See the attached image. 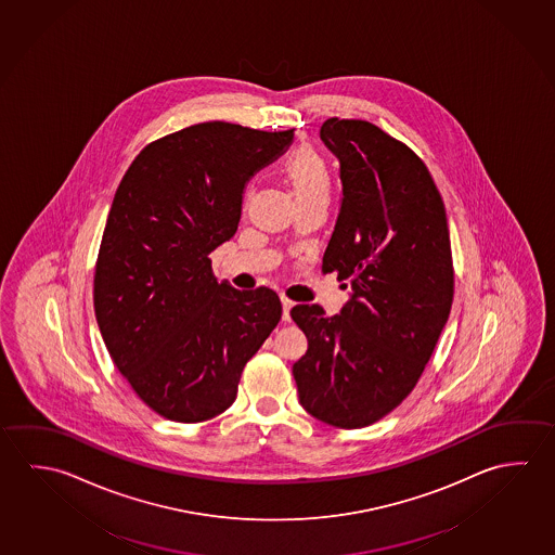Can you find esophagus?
Returning <instances> with one entry per match:
<instances>
[{
	"label": "esophagus",
	"instance_id": "obj_1",
	"mask_svg": "<svg viewBox=\"0 0 555 555\" xmlns=\"http://www.w3.org/2000/svg\"><path fill=\"white\" fill-rule=\"evenodd\" d=\"M281 301H282V320L288 321V320H291V310H292V306H294V301L288 300V298H284V296H282Z\"/></svg>",
	"mask_w": 555,
	"mask_h": 555
}]
</instances>
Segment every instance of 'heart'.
<instances>
[{"mask_svg": "<svg viewBox=\"0 0 555 555\" xmlns=\"http://www.w3.org/2000/svg\"><path fill=\"white\" fill-rule=\"evenodd\" d=\"M286 177L291 181L292 193L296 201H310L315 196L330 193V167L325 159L311 147L298 150L286 167Z\"/></svg>", "mask_w": 555, "mask_h": 555, "instance_id": "1", "label": "heart"}]
</instances>
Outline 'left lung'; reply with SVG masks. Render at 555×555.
Returning a JSON list of instances; mask_svg holds the SVG:
<instances>
[{"instance_id": "8db88e82", "label": "left lung", "mask_w": 555, "mask_h": 555, "mask_svg": "<svg viewBox=\"0 0 555 555\" xmlns=\"http://www.w3.org/2000/svg\"><path fill=\"white\" fill-rule=\"evenodd\" d=\"M340 206L323 273L350 286L339 313L300 304L308 350L292 374L301 408L331 427H369L415 388L454 296L447 210L425 164L366 120L327 118Z\"/></svg>"}]
</instances>
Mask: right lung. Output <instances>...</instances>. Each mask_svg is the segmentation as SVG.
I'll return each instance as SVG.
<instances>
[{"label":"right lung","instance_id":"right-lung-1","mask_svg":"<svg viewBox=\"0 0 555 555\" xmlns=\"http://www.w3.org/2000/svg\"><path fill=\"white\" fill-rule=\"evenodd\" d=\"M292 140V130L201 122L144 147L118 185L95 318L120 374L162 417L198 423L230 408L281 321L276 292L216 281L208 255L234 237L245 186Z\"/></svg>","mask_w":555,"mask_h":555}]
</instances>
